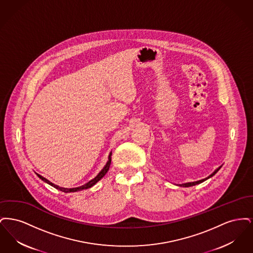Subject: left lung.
Returning a JSON list of instances; mask_svg holds the SVG:
<instances>
[{"instance_id":"8db88e82","label":"left lung","mask_w":253,"mask_h":253,"mask_svg":"<svg viewBox=\"0 0 253 253\" xmlns=\"http://www.w3.org/2000/svg\"><path fill=\"white\" fill-rule=\"evenodd\" d=\"M221 168V167H220ZM220 168L214 170V172H212L209 177H207V178H205V179H202V180L199 181H195V182H190V183H185V184H182V185H179V186H182V187H192V186H195V185H197V184H200V183H202V182H204L205 180H207L208 178H210V177H211L212 175H214L215 173H216L217 171L220 169Z\"/></svg>"}]
</instances>
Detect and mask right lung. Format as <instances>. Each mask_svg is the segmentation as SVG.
<instances>
[{"instance_id": "add662e5", "label": "right lung", "mask_w": 253, "mask_h": 253, "mask_svg": "<svg viewBox=\"0 0 253 253\" xmlns=\"http://www.w3.org/2000/svg\"><path fill=\"white\" fill-rule=\"evenodd\" d=\"M111 156H112V153H110V156H109V160L108 162H107V164L105 165V167L101 169V171L96 175V177L94 178V179H92L91 181H89L88 183H86L84 184V186H81V187H78V188H73V189H65V188H61V187H59V186H57V185H55V184H53V183H51L50 181L47 180V179H45L44 177H42V175H40V174H37L41 179L42 181H44V182H46L47 184L49 185H51L52 187H54V188H56L57 190H60L61 192H63V193H75V192H79V191H83V190H86V189H89V188H91V187H93L95 184H96L97 181L100 180L105 174H106V172L109 170V167H110V164H111Z\"/></svg>"}]
</instances>
